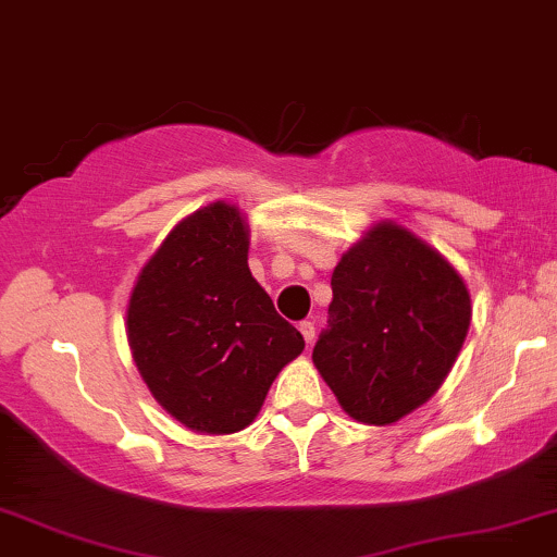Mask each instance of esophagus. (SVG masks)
<instances>
[{
    "instance_id": "1",
    "label": "esophagus",
    "mask_w": 557,
    "mask_h": 557,
    "mask_svg": "<svg viewBox=\"0 0 557 557\" xmlns=\"http://www.w3.org/2000/svg\"><path fill=\"white\" fill-rule=\"evenodd\" d=\"M300 333H302V338H306V344H313V338H315V325L310 323V321H302L300 325Z\"/></svg>"
}]
</instances>
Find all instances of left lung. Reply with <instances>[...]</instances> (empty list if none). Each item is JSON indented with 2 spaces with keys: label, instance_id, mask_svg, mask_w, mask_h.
I'll list each match as a JSON object with an SVG mask.
<instances>
[{
  "label": "left lung",
  "instance_id": "obj_1",
  "mask_svg": "<svg viewBox=\"0 0 557 557\" xmlns=\"http://www.w3.org/2000/svg\"><path fill=\"white\" fill-rule=\"evenodd\" d=\"M331 287L313 364L348 418L392 425L454 369L471 325L469 287L438 249L395 221L344 251Z\"/></svg>",
  "mask_w": 557,
  "mask_h": 557
}]
</instances>
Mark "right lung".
<instances>
[{
  "instance_id": "obj_1",
  "label": "right lung",
  "mask_w": 557,
  "mask_h": 557,
  "mask_svg": "<svg viewBox=\"0 0 557 557\" xmlns=\"http://www.w3.org/2000/svg\"><path fill=\"white\" fill-rule=\"evenodd\" d=\"M247 257V216L216 201L177 221L132 287L127 341L137 372L193 433L251 425L274 376L306 348L251 277Z\"/></svg>"
}]
</instances>
